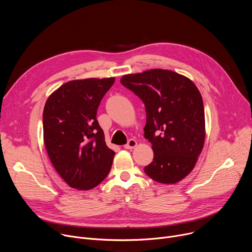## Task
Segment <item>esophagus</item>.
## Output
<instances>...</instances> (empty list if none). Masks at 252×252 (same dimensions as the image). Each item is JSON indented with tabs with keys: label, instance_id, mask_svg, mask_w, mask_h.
Masks as SVG:
<instances>
[{
	"label": "esophagus",
	"instance_id": "obj_1",
	"mask_svg": "<svg viewBox=\"0 0 252 252\" xmlns=\"http://www.w3.org/2000/svg\"><path fill=\"white\" fill-rule=\"evenodd\" d=\"M136 145H137L136 140H134V139L130 138V139L127 141L126 145H125V146H124V148H125L126 150H130V149H133L134 147H136Z\"/></svg>",
	"mask_w": 252,
	"mask_h": 252
}]
</instances>
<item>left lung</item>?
I'll list each match as a JSON object with an SVG mask.
<instances>
[{
	"label": "left lung",
	"mask_w": 252,
	"mask_h": 252,
	"mask_svg": "<svg viewBox=\"0 0 252 252\" xmlns=\"http://www.w3.org/2000/svg\"><path fill=\"white\" fill-rule=\"evenodd\" d=\"M121 83L146 106L143 130L155 156L145 172L160 184L182 181L193 169L205 138L198 89L187 77L160 68L126 75Z\"/></svg>",
	"instance_id": "left-lung-1"
}]
</instances>
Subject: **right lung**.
Listing matches in <instances>:
<instances>
[{"mask_svg":"<svg viewBox=\"0 0 252 252\" xmlns=\"http://www.w3.org/2000/svg\"><path fill=\"white\" fill-rule=\"evenodd\" d=\"M114 83L115 78L70 81L45 104V146L55 169L73 189H92L111 170L115 152L105 145L96 111Z\"/></svg>","mask_w":252,"mask_h":252,"instance_id":"1","label":"right lung"}]
</instances>
